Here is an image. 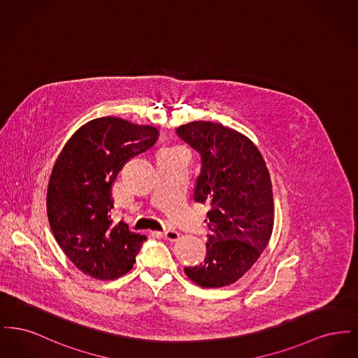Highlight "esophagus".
I'll return each mask as SVG.
<instances>
[{"label":"esophagus","mask_w":358,"mask_h":358,"mask_svg":"<svg viewBox=\"0 0 358 358\" xmlns=\"http://www.w3.org/2000/svg\"><path fill=\"white\" fill-rule=\"evenodd\" d=\"M161 236L164 238H166V240H171V241H176V240H178L180 238V234L177 232V231H174V229H165L162 234H161Z\"/></svg>","instance_id":"obj_1"}]
</instances>
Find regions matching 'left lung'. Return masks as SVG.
<instances>
[{"instance_id": "obj_1", "label": "left lung", "mask_w": 358, "mask_h": 358, "mask_svg": "<svg viewBox=\"0 0 358 358\" xmlns=\"http://www.w3.org/2000/svg\"><path fill=\"white\" fill-rule=\"evenodd\" d=\"M177 134L201 157L193 199L210 208L204 262L184 271L200 287L229 286L254 266L271 238L270 173L255 143L222 123L196 120Z\"/></svg>"}]
</instances>
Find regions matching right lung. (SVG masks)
<instances>
[{
    "instance_id": "add662e5",
    "label": "right lung",
    "mask_w": 358,
    "mask_h": 358,
    "mask_svg": "<svg viewBox=\"0 0 358 358\" xmlns=\"http://www.w3.org/2000/svg\"><path fill=\"white\" fill-rule=\"evenodd\" d=\"M158 130L117 117L90 120L59 154L47 190L52 234L82 273L114 280L129 273L146 236L113 222L111 187L124 164L155 143Z\"/></svg>"
}]
</instances>
